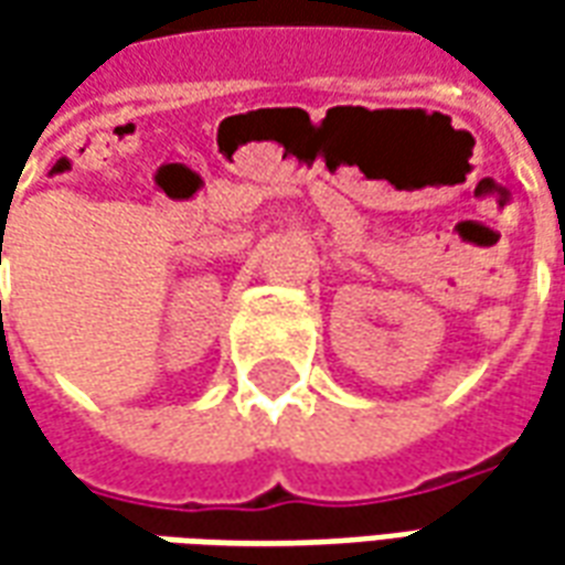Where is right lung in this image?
Segmentation results:
<instances>
[{
    "label": "right lung",
    "instance_id": "obj_1",
    "mask_svg": "<svg viewBox=\"0 0 565 565\" xmlns=\"http://www.w3.org/2000/svg\"><path fill=\"white\" fill-rule=\"evenodd\" d=\"M0 263H2V247H0Z\"/></svg>",
    "mask_w": 565,
    "mask_h": 565
}]
</instances>
